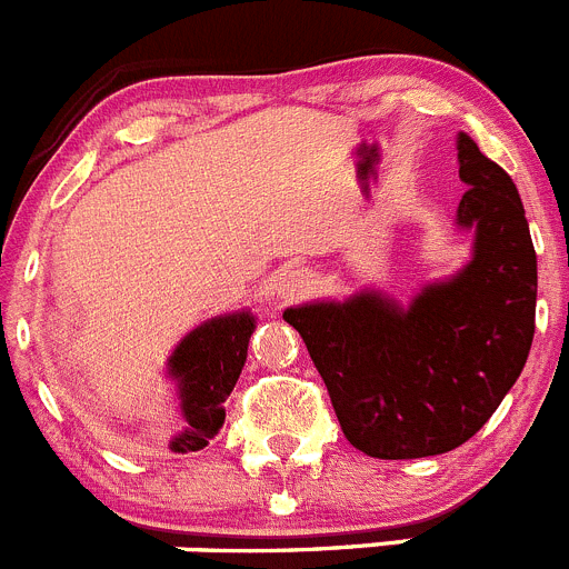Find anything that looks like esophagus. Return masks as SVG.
Here are the masks:
<instances>
[{
	"label": "esophagus",
	"instance_id": "obj_1",
	"mask_svg": "<svg viewBox=\"0 0 569 569\" xmlns=\"http://www.w3.org/2000/svg\"><path fill=\"white\" fill-rule=\"evenodd\" d=\"M311 286H315V278H311L306 269H291V272L280 280L278 295L283 297V300H300V297L309 295Z\"/></svg>",
	"mask_w": 569,
	"mask_h": 569
}]
</instances>
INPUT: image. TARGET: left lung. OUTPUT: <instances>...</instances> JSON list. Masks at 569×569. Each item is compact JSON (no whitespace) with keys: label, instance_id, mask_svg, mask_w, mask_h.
Instances as JSON below:
<instances>
[{"label":"left lung","instance_id":"1","mask_svg":"<svg viewBox=\"0 0 569 569\" xmlns=\"http://www.w3.org/2000/svg\"><path fill=\"white\" fill-rule=\"evenodd\" d=\"M475 254L401 309L379 291L306 302L283 320L320 370L345 438L379 460L443 455L480 432L528 362L536 249L513 179L458 134Z\"/></svg>","mask_w":569,"mask_h":569}]
</instances>
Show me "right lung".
<instances>
[{
	"mask_svg": "<svg viewBox=\"0 0 569 569\" xmlns=\"http://www.w3.org/2000/svg\"><path fill=\"white\" fill-rule=\"evenodd\" d=\"M254 331L249 311L216 317L193 328L168 359V373L177 379L182 435L171 440L173 452H199L224 427V401L247 362V345Z\"/></svg>",
	"mask_w": 569,
	"mask_h": 569,
	"instance_id": "right-lung-1",
	"label": "right lung"
}]
</instances>
